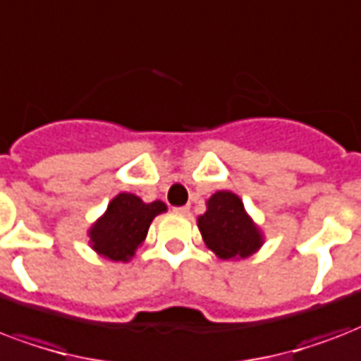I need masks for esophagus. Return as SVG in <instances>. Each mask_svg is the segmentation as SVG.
I'll return each instance as SVG.
<instances>
[{
	"label": "esophagus",
	"instance_id": "obj_1",
	"mask_svg": "<svg viewBox=\"0 0 361 361\" xmlns=\"http://www.w3.org/2000/svg\"><path fill=\"white\" fill-rule=\"evenodd\" d=\"M173 211H175L177 215H188V213H190V207H188V205H183V207H173Z\"/></svg>",
	"mask_w": 361,
	"mask_h": 361
}]
</instances>
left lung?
I'll return each instance as SVG.
<instances>
[{
  "label": "left lung",
  "mask_w": 361,
  "mask_h": 361,
  "mask_svg": "<svg viewBox=\"0 0 361 361\" xmlns=\"http://www.w3.org/2000/svg\"><path fill=\"white\" fill-rule=\"evenodd\" d=\"M205 245L221 259L249 257L261 247V234L245 215L243 203L232 192H216L207 211L197 219Z\"/></svg>",
  "instance_id": "1"
}]
</instances>
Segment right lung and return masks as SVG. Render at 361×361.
<instances>
[{
  "instance_id": "1",
  "label": "right lung",
  "mask_w": 361,
  "mask_h": 361,
  "mask_svg": "<svg viewBox=\"0 0 361 361\" xmlns=\"http://www.w3.org/2000/svg\"><path fill=\"white\" fill-rule=\"evenodd\" d=\"M164 211L161 202L145 203L133 194H119L89 232L93 249L110 261H129L145 242L152 219Z\"/></svg>"
}]
</instances>
